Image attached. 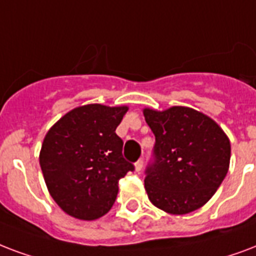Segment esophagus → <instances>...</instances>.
Here are the masks:
<instances>
[{
	"instance_id": "1",
	"label": "esophagus",
	"mask_w": 256,
	"mask_h": 256,
	"mask_svg": "<svg viewBox=\"0 0 256 256\" xmlns=\"http://www.w3.org/2000/svg\"><path fill=\"white\" fill-rule=\"evenodd\" d=\"M134 166H136V172H141L144 168V160H138Z\"/></svg>"
}]
</instances>
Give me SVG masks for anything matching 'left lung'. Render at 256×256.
<instances>
[{
	"instance_id": "obj_1",
	"label": "left lung",
	"mask_w": 256,
	"mask_h": 256,
	"mask_svg": "<svg viewBox=\"0 0 256 256\" xmlns=\"http://www.w3.org/2000/svg\"><path fill=\"white\" fill-rule=\"evenodd\" d=\"M156 144L146 168L149 200L170 214H185L208 202L227 174L231 144L210 116L189 107L144 108Z\"/></svg>"
}]
</instances>
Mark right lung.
I'll return each instance as SVG.
<instances>
[{"label": "right lung", "mask_w": 256, "mask_h": 256, "mask_svg": "<svg viewBox=\"0 0 256 256\" xmlns=\"http://www.w3.org/2000/svg\"><path fill=\"white\" fill-rule=\"evenodd\" d=\"M128 110L99 103L76 107L46 132L40 150L42 176L52 198L72 218L95 220L106 214L120 180L134 170L115 132Z\"/></svg>", "instance_id": "right-lung-1"}]
</instances>
